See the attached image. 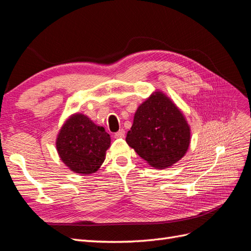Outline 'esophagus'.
<instances>
[{"label": "esophagus", "instance_id": "obj_1", "mask_svg": "<svg viewBox=\"0 0 251 251\" xmlns=\"http://www.w3.org/2000/svg\"><path fill=\"white\" fill-rule=\"evenodd\" d=\"M125 134H126L125 130H123V128H121V130H119L118 132H116L115 134H114V137H115V138H124L125 137Z\"/></svg>", "mask_w": 251, "mask_h": 251}]
</instances>
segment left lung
<instances>
[{"label":"left lung","instance_id":"8db88e82","mask_svg":"<svg viewBox=\"0 0 251 251\" xmlns=\"http://www.w3.org/2000/svg\"><path fill=\"white\" fill-rule=\"evenodd\" d=\"M126 141L151 166L162 170L185 155L191 128L176 104L155 92L136 111Z\"/></svg>","mask_w":251,"mask_h":251}]
</instances>
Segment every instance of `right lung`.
I'll list each match as a JSON object with an SVG mask.
<instances>
[{"mask_svg": "<svg viewBox=\"0 0 251 251\" xmlns=\"http://www.w3.org/2000/svg\"><path fill=\"white\" fill-rule=\"evenodd\" d=\"M110 135L82 114H74L60 128L56 150L62 161L72 172L93 174L104 161Z\"/></svg>", "mask_w": 251, "mask_h": 251, "instance_id": "right-lung-1", "label": "right lung"}]
</instances>
